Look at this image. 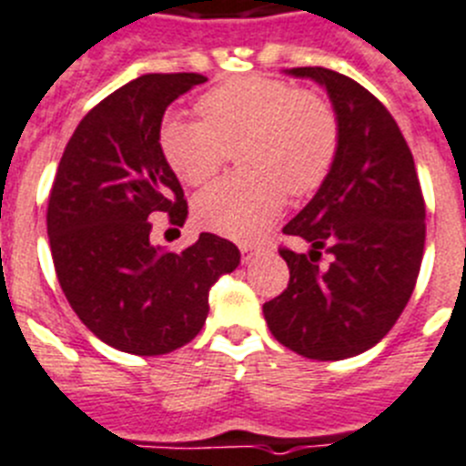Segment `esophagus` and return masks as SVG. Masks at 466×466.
Returning <instances> with one entry per match:
<instances>
[{"mask_svg":"<svg viewBox=\"0 0 466 466\" xmlns=\"http://www.w3.org/2000/svg\"><path fill=\"white\" fill-rule=\"evenodd\" d=\"M256 256H258V248H253V246H241V260H244L246 265H248Z\"/></svg>","mask_w":466,"mask_h":466,"instance_id":"obj_1","label":"esophagus"}]
</instances>
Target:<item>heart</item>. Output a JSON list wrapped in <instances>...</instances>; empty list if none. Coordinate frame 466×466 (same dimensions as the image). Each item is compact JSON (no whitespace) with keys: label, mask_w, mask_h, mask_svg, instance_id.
Here are the masks:
<instances>
[{"label":"heart","mask_w":466,"mask_h":466,"mask_svg":"<svg viewBox=\"0 0 466 466\" xmlns=\"http://www.w3.org/2000/svg\"><path fill=\"white\" fill-rule=\"evenodd\" d=\"M201 121L166 116L159 147L185 185H204L234 149L244 173L225 177L194 199L206 229L250 241L265 234L286 192L307 197L323 185L338 157L339 124L317 91L272 76H238L210 88L197 103Z\"/></svg>","instance_id":"heart-1"}]
</instances>
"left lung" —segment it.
<instances>
[{"instance_id":"left-lung-1","label":"left lung","mask_w":466,"mask_h":466,"mask_svg":"<svg viewBox=\"0 0 466 466\" xmlns=\"http://www.w3.org/2000/svg\"><path fill=\"white\" fill-rule=\"evenodd\" d=\"M289 75L329 91L339 145L314 199L283 228L305 238L309 253L279 248L289 289L262 311L283 347L339 361L378 345L410 300L424 253V199L406 137L373 93L326 67Z\"/></svg>"}]
</instances>
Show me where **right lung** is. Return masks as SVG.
Returning a JSON list of instances; mask_svg holds the SVG:
<instances>
[{
    "label": "right lung",
    "mask_w": 466,
    "mask_h": 466,
    "mask_svg": "<svg viewBox=\"0 0 466 466\" xmlns=\"http://www.w3.org/2000/svg\"><path fill=\"white\" fill-rule=\"evenodd\" d=\"M206 76L143 75L100 100L72 133L48 197L56 274L105 345L159 356L187 345L208 317L210 286L234 272L237 246L199 234L183 253L152 246V218L183 228L187 201L159 147L166 107Z\"/></svg>",
    "instance_id": "obj_1"
}]
</instances>
